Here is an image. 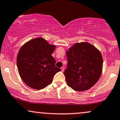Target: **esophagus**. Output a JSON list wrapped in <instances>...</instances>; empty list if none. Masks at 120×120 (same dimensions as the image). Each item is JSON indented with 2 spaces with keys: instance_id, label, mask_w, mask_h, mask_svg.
Listing matches in <instances>:
<instances>
[{
  "instance_id": "34e87169",
  "label": "esophagus",
  "mask_w": 120,
  "mask_h": 120,
  "mask_svg": "<svg viewBox=\"0 0 120 120\" xmlns=\"http://www.w3.org/2000/svg\"><path fill=\"white\" fill-rule=\"evenodd\" d=\"M61 71H64V67H61Z\"/></svg>"
}]
</instances>
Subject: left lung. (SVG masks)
<instances>
[{
    "label": "left lung",
    "mask_w": 120,
    "mask_h": 120,
    "mask_svg": "<svg viewBox=\"0 0 120 120\" xmlns=\"http://www.w3.org/2000/svg\"><path fill=\"white\" fill-rule=\"evenodd\" d=\"M66 54L68 64L64 74L68 86L78 92L88 90L101 75V53L95 46L82 42L72 46Z\"/></svg>",
    "instance_id": "left-lung-1"
}]
</instances>
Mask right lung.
<instances>
[{
    "label": "right lung",
    "instance_id": "add662e5",
    "mask_svg": "<svg viewBox=\"0 0 120 120\" xmlns=\"http://www.w3.org/2000/svg\"><path fill=\"white\" fill-rule=\"evenodd\" d=\"M55 46L42 37L27 42L20 49L17 57L18 73L27 86L34 89H44L52 82L61 69L56 67L51 55Z\"/></svg>",
    "mask_w": 120,
    "mask_h": 120
}]
</instances>
